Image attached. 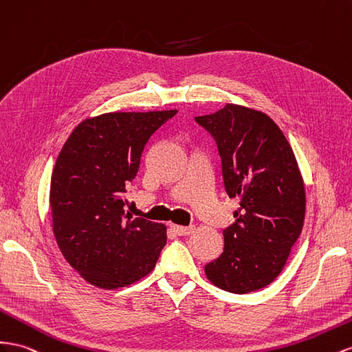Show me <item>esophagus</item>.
<instances>
[{"mask_svg": "<svg viewBox=\"0 0 352 352\" xmlns=\"http://www.w3.org/2000/svg\"><path fill=\"white\" fill-rule=\"evenodd\" d=\"M172 231L176 235H191L194 232V226H180V225H172Z\"/></svg>", "mask_w": 352, "mask_h": 352, "instance_id": "esophagus-1", "label": "esophagus"}]
</instances>
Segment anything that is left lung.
Here are the masks:
<instances>
[{
	"instance_id": "obj_1",
	"label": "left lung",
	"mask_w": 352,
	"mask_h": 352,
	"mask_svg": "<svg viewBox=\"0 0 352 352\" xmlns=\"http://www.w3.org/2000/svg\"><path fill=\"white\" fill-rule=\"evenodd\" d=\"M214 138L226 194L240 199L223 230V252L204 267L216 287L250 293L267 287L286 265L305 221L307 194L296 157L267 113L236 103L195 117Z\"/></svg>"
}]
</instances>
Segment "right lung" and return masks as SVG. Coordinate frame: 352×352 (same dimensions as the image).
<instances>
[{"label": "right lung", "mask_w": 352, "mask_h": 352, "mask_svg": "<svg viewBox=\"0 0 352 352\" xmlns=\"http://www.w3.org/2000/svg\"><path fill=\"white\" fill-rule=\"evenodd\" d=\"M176 112L85 118L60 149L50 184L53 234L63 258L93 286L126 287L155 268L167 228L126 216L124 194L146 142Z\"/></svg>", "instance_id": "obj_1"}]
</instances>
